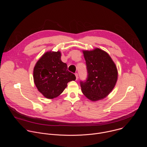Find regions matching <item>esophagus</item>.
<instances>
[{"instance_id": "esophagus-1", "label": "esophagus", "mask_w": 147, "mask_h": 147, "mask_svg": "<svg viewBox=\"0 0 147 147\" xmlns=\"http://www.w3.org/2000/svg\"><path fill=\"white\" fill-rule=\"evenodd\" d=\"M75 76H76V80H78V73H75Z\"/></svg>"}]
</instances>
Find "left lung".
<instances>
[{"label":"left lung","instance_id":"1","mask_svg":"<svg viewBox=\"0 0 147 147\" xmlns=\"http://www.w3.org/2000/svg\"><path fill=\"white\" fill-rule=\"evenodd\" d=\"M87 69V78L81 81V91L88 99L97 101L107 97L114 88L117 70L108 53L99 48L83 51Z\"/></svg>","mask_w":147,"mask_h":147}]
</instances>
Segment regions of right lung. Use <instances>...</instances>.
<instances>
[{
	"instance_id": "obj_1",
	"label": "right lung",
	"mask_w": 147,
	"mask_h": 147,
	"mask_svg": "<svg viewBox=\"0 0 147 147\" xmlns=\"http://www.w3.org/2000/svg\"><path fill=\"white\" fill-rule=\"evenodd\" d=\"M33 77L38 90L48 99L60 95L69 81L75 80L74 74L67 70V66L61 60V53L47 52L34 67Z\"/></svg>"
}]
</instances>
